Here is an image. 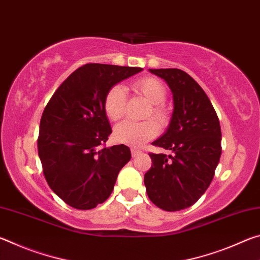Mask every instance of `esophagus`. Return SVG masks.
I'll use <instances>...</instances> for the list:
<instances>
[{
	"mask_svg": "<svg viewBox=\"0 0 260 260\" xmlns=\"http://www.w3.org/2000/svg\"><path fill=\"white\" fill-rule=\"evenodd\" d=\"M131 151H132V156H133V157L138 156L139 153H141V150H140V149H136V148H132V149H131Z\"/></svg>",
	"mask_w": 260,
	"mask_h": 260,
	"instance_id": "obj_1",
	"label": "esophagus"
}]
</instances>
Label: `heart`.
I'll return each instance as SVG.
<instances>
[{"mask_svg": "<svg viewBox=\"0 0 260 260\" xmlns=\"http://www.w3.org/2000/svg\"><path fill=\"white\" fill-rule=\"evenodd\" d=\"M132 87L150 103L144 113L146 120L121 122L114 128V138L120 143L138 147L155 138L159 129L158 126L165 127L169 124L170 114L162 105L166 99V90L159 80L151 77L142 78L136 80ZM125 108L126 94L124 88L119 85L110 88L104 99V111L109 119L112 121L120 120L125 113ZM148 117H153L155 120H148Z\"/></svg>", "mask_w": 260, "mask_h": 260, "instance_id": "1", "label": "heart"}]
</instances>
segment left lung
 I'll return each instance as SVG.
<instances>
[{"label":"left lung","mask_w":260,"mask_h":260,"mask_svg":"<svg viewBox=\"0 0 260 260\" xmlns=\"http://www.w3.org/2000/svg\"><path fill=\"white\" fill-rule=\"evenodd\" d=\"M149 71L169 85L174 109L164 135L152 142L172 155L149 153L152 165L144 184L153 204L173 212L195 204L209 188L221 156V129L208 95L188 73L179 69Z\"/></svg>","instance_id":"obj_1"}]
</instances>
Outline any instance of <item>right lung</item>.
<instances>
[{"mask_svg":"<svg viewBox=\"0 0 260 260\" xmlns=\"http://www.w3.org/2000/svg\"><path fill=\"white\" fill-rule=\"evenodd\" d=\"M141 68L86 64L70 74L46 105L38 151L48 184L78 210H90L109 199L119 171L131 159L125 144L107 148L112 133L104 111L110 88Z\"/></svg>","mask_w":260,"mask_h":260,"instance_id":"right-lung-1","label":"right lung"}]
</instances>
